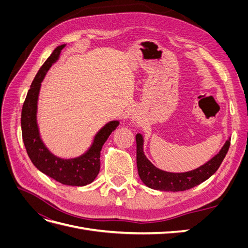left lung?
Instances as JSON below:
<instances>
[{
	"label": "left lung",
	"mask_w": 248,
	"mask_h": 248,
	"mask_svg": "<svg viewBox=\"0 0 248 248\" xmlns=\"http://www.w3.org/2000/svg\"><path fill=\"white\" fill-rule=\"evenodd\" d=\"M137 140V164L140 180L145 185L152 189L161 191H184L197 186L211 177L218 170L222 160L226 157L231 145V139L226 141L219 153L211 160L206 162L196 170L186 172H169L155 168L144 154V140L140 133L136 137Z\"/></svg>",
	"instance_id": "left-lung-1"
}]
</instances>
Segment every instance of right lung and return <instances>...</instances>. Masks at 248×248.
I'll list each match as a JSON object with an SVG mask.
<instances>
[{
  "instance_id": "add662e5",
  "label": "right lung",
  "mask_w": 248,
  "mask_h": 248,
  "mask_svg": "<svg viewBox=\"0 0 248 248\" xmlns=\"http://www.w3.org/2000/svg\"><path fill=\"white\" fill-rule=\"evenodd\" d=\"M64 46L63 44L52 51V54L36 74L31 88L28 91L21 109L22 140H24L30 159L43 174L64 185L85 186L92 183L98 175L100 170V151L102 146L110 133L117 128L119 122L110 121L102 127L95 136L91 148L85 154L77 158H59L51 154L48 149L44 146L40 139L38 126H37V101H38L41 81L50 66L58 60L60 52Z\"/></svg>"
}]
</instances>
